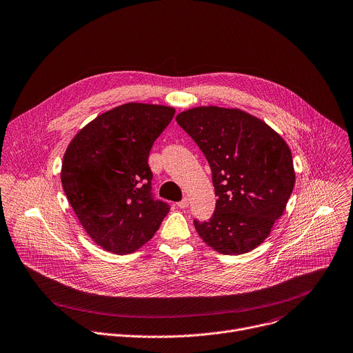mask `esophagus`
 <instances>
[{"mask_svg": "<svg viewBox=\"0 0 353 353\" xmlns=\"http://www.w3.org/2000/svg\"><path fill=\"white\" fill-rule=\"evenodd\" d=\"M177 207H179V208H187V207H188V199L184 197L181 201L177 203Z\"/></svg>", "mask_w": 353, "mask_h": 353, "instance_id": "obj_1", "label": "esophagus"}]
</instances>
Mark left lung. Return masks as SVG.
<instances>
[{
	"label": "left lung",
	"instance_id": "1",
	"mask_svg": "<svg viewBox=\"0 0 353 353\" xmlns=\"http://www.w3.org/2000/svg\"><path fill=\"white\" fill-rule=\"evenodd\" d=\"M177 123L199 145L212 172L215 211L194 227L222 254H242L270 234L293 193L292 150L262 119L238 108L196 107Z\"/></svg>",
	"mask_w": 353,
	"mask_h": 353
}]
</instances>
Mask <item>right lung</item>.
<instances>
[{"label": "right lung", "instance_id": "obj_1", "mask_svg": "<svg viewBox=\"0 0 353 353\" xmlns=\"http://www.w3.org/2000/svg\"><path fill=\"white\" fill-rule=\"evenodd\" d=\"M176 110L128 103L77 132L63 156L61 185L90 238L115 254L143 246L168 215V203L153 200L148 165L153 142Z\"/></svg>", "mask_w": 353, "mask_h": 353}]
</instances>
